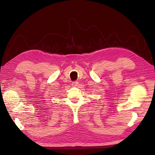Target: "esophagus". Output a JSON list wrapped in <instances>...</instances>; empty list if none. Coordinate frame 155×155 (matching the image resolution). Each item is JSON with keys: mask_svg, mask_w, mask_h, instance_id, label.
Instances as JSON below:
<instances>
[{"mask_svg": "<svg viewBox=\"0 0 155 155\" xmlns=\"http://www.w3.org/2000/svg\"><path fill=\"white\" fill-rule=\"evenodd\" d=\"M78 84H79V82H78V81H74L72 82V85L73 87H76V86L78 85Z\"/></svg>", "mask_w": 155, "mask_h": 155, "instance_id": "34e87169", "label": "esophagus"}]
</instances>
